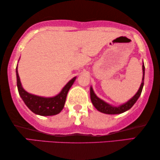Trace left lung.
Instances as JSON below:
<instances>
[{
    "mask_svg": "<svg viewBox=\"0 0 160 160\" xmlns=\"http://www.w3.org/2000/svg\"><path fill=\"white\" fill-rule=\"evenodd\" d=\"M144 74H145V66H144V64H143V79H142V83L137 93L135 94L130 100H129L128 102L118 107L111 106V105L108 104L102 100L100 99L99 98L97 97V95H96L95 92H94L92 88L91 87L90 98L93 106L95 107V108L97 109L98 111H99L102 113H106V114H119V113L125 112V111L132 108L133 105L135 103V102L137 101V100L138 99L140 95H141L144 84Z\"/></svg>",
    "mask_w": 160,
    "mask_h": 160,
    "instance_id": "8db88e82",
    "label": "left lung"
}]
</instances>
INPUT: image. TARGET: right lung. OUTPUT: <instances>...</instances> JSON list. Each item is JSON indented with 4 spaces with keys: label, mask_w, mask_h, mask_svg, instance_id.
<instances>
[{
    "label": "right lung",
    "mask_w": 160,
    "mask_h": 160,
    "mask_svg": "<svg viewBox=\"0 0 160 160\" xmlns=\"http://www.w3.org/2000/svg\"><path fill=\"white\" fill-rule=\"evenodd\" d=\"M16 73L17 88L22 99L30 111L36 114L41 116L56 115L62 110L68 92L76 80V77L70 80L58 95L52 98H43L28 93L22 88L17 71V66Z\"/></svg>",
    "instance_id": "1"
}]
</instances>
